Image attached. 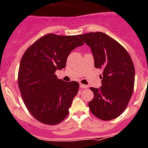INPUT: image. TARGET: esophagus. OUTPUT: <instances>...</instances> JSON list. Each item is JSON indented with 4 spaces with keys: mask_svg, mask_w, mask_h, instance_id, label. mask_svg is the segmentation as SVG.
<instances>
[{
    "mask_svg": "<svg viewBox=\"0 0 148 148\" xmlns=\"http://www.w3.org/2000/svg\"><path fill=\"white\" fill-rule=\"evenodd\" d=\"M79 86H80V88H81V89L88 88V86H87V85H83V84H80V85H79Z\"/></svg>",
    "mask_w": 148,
    "mask_h": 148,
    "instance_id": "obj_1",
    "label": "esophagus"
}]
</instances>
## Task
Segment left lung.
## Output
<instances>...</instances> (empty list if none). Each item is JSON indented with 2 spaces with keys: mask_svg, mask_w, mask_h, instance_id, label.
Returning a JSON list of instances; mask_svg holds the SVG:
<instances>
[{
  "mask_svg": "<svg viewBox=\"0 0 148 148\" xmlns=\"http://www.w3.org/2000/svg\"><path fill=\"white\" fill-rule=\"evenodd\" d=\"M91 48L95 68L103 69L101 87L90 89L94 98L89 109L102 120L120 116L128 106L135 84V67L124 47L105 33L90 32L79 35Z\"/></svg>",
  "mask_w": 148,
  "mask_h": 148,
  "instance_id": "left-lung-1",
  "label": "left lung"
}]
</instances>
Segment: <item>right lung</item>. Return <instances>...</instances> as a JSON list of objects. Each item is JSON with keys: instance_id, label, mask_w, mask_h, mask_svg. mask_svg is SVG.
<instances>
[{"instance_id": "right-lung-1", "label": "right lung", "mask_w": 148, "mask_h": 148, "mask_svg": "<svg viewBox=\"0 0 148 148\" xmlns=\"http://www.w3.org/2000/svg\"><path fill=\"white\" fill-rule=\"evenodd\" d=\"M83 45L79 35L47 34L23 54L18 73L19 91L28 110L39 122L57 125L68 115L79 84L57 79L55 72L65 68L70 52Z\"/></svg>"}]
</instances>
